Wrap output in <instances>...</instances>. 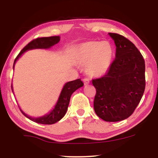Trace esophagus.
Here are the masks:
<instances>
[{"mask_svg":"<svg viewBox=\"0 0 158 158\" xmlns=\"http://www.w3.org/2000/svg\"><path fill=\"white\" fill-rule=\"evenodd\" d=\"M83 82H84V84L86 85V84H88L90 83V81L88 77H85V78H83Z\"/></svg>","mask_w":158,"mask_h":158,"instance_id":"esophagus-1","label":"esophagus"}]
</instances>
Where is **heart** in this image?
I'll list each match as a JSON object with an SVG mask.
<instances>
[{
  "label": "heart",
  "instance_id": "obj_1",
  "mask_svg": "<svg viewBox=\"0 0 158 158\" xmlns=\"http://www.w3.org/2000/svg\"><path fill=\"white\" fill-rule=\"evenodd\" d=\"M112 56L113 48L109 42H89L79 46L77 59L79 63L87 64L86 70L90 75L100 77L109 69Z\"/></svg>",
  "mask_w": 158,
  "mask_h": 158
}]
</instances>
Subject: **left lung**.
Segmentation results:
<instances>
[{"mask_svg":"<svg viewBox=\"0 0 158 158\" xmlns=\"http://www.w3.org/2000/svg\"><path fill=\"white\" fill-rule=\"evenodd\" d=\"M116 57L103 77L93 79L96 90L94 111L106 122H119L130 116L140 102L145 88V64L131 41L116 33Z\"/></svg>","mask_w":158,"mask_h":158,"instance_id":"8db88e82","label":"left lung"}]
</instances>
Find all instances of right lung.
<instances>
[{
    "instance_id": "obj_1",
    "label": "right lung",
    "mask_w": 158,
    "mask_h": 158,
    "mask_svg": "<svg viewBox=\"0 0 158 158\" xmlns=\"http://www.w3.org/2000/svg\"><path fill=\"white\" fill-rule=\"evenodd\" d=\"M60 39L59 36H48V37H39L34 39V40L31 41L29 44L26 45V46L21 49V51L19 52V55H17V57L14 60V63L13 68H14L15 62H16V60L21 57V55H22L24 52L32 49L49 48V47H52L55 44H57V43L60 42ZM83 85V83L81 79H77L75 80V81H70L68 82V83H67L65 85H64L63 88H62V92L59 97V99H58L57 104H56L55 108H54V109L49 114L42 116V117L36 118H31L30 117V116H27L25 113H23L21 109L20 111L26 117H27L28 118H29L30 120L33 121L34 122L42 124H55V123L57 122L58 121H60L64 115H65L69 103H70L71 95L73 94V93L75 92L77 89H78L79 88L82 87Z\"/></svg>"
}]
</instances>
